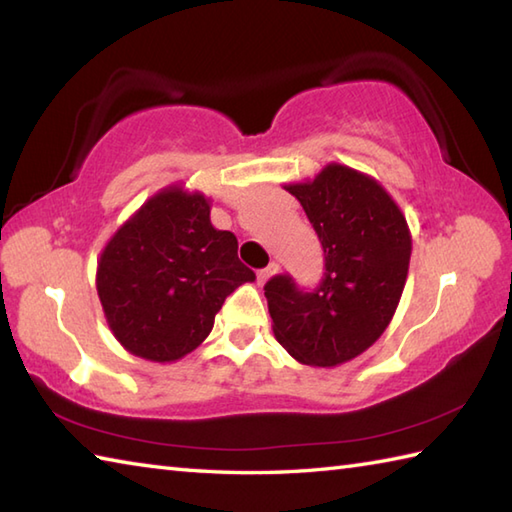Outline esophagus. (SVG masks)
I'll list each match as a JSON object with an SVG mask.
<instances>
[{"label": "esophagus", "instance_id": "1", "mask_svg": "<svg viewBox=\"0 0 512 512\" xmlns=\"http://www.w3.org/2000/svg\"><path fill=\"white\" fill-rule=\"evenodd\" d=\"M277 270H279V264H275V262H270L266 268L259 270V273H257V281H259V286H264L266 281H268L270 277H273V275L277 273Z\"/></svg>", "mask_w": 512, "mask_h": 512}]
</instances>
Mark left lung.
<instances>
[{
    "label": "left lung",
    "instance_id": "obj_1",
    "mask_svg": "<svg viewBox=\"0 0 512 512\" xmlns=\"http://www.w3.org/2000/svg\"><path fill=\"white\" fill-rule=\"evenodd\" d=\"M319 235L325 273L303 290L290 275L264 286L275 339L303 365L352 361L385 332L407 281L411 235L380 184L345 165L288 184Z\"/></svg>",
    "mask_w": 512,
    "mask_h": 512
}]
</instances>
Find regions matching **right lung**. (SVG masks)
<instances>
[{
	"instance_id": "right-lung-1",
	"label": "right lung",
	"mask_w": 512,
	"mask_h": 512,
	"mask_svg": "<svg viewBox=\"0 0 512 512\" xmlns=\"http://www.w3.org/2000/svg\"><path fill=\"white\" fill-rule=\"evenodd\" d=\"M255 273L237 237L211 224L202 193L167 187L103 248L96 290L107 325L127 352L154 363L187 356L213 330L224 299Z\"/></svg>"
}]
</instances>
